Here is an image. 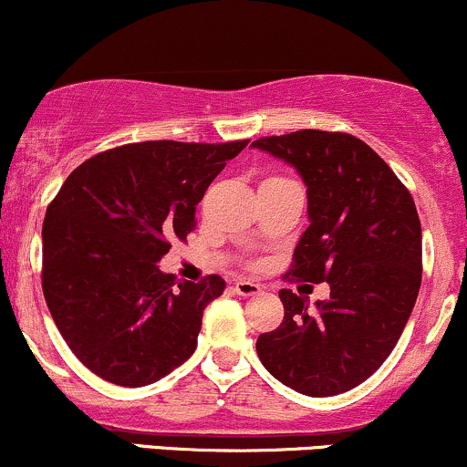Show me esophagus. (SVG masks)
<instances>
[{
	"label": "esophagus",
	"mask_w": 467,
	"mask_h": 467,
	"mask_svg": "<svg viewBox=\"0 0 467 467\" xmlns=\"http://www.w3.org/2000/svg\"><path fill=\"white\" fill-rule=\"evenodd\" d=\"M234 291H237L239 296L250 297L261 294V285L252 283V280H237V283H234Z\"/></svg>",
	"instance_id": "1"
}]
</instances>
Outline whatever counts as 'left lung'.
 Here are the masks:
<instances>
[{
    "label": "left lung",
    "mask_w": 467,
    "mask_h": 467,
    "mask_svg": "<svg viewBox=\"0 0 467 467\" xmlns=\"http://www.w3.org/2000/svg\"><path fill=\"white\" fill-rule=\"evenodd\" d=\"M252 148L285 161L306 184L308 228L289 274L328 283L330 297L280 289L285 319L258 337L274 379L324 398L368 380L391 355L422 283V226L415 202L389 165L361 139L300 130Z\"/></svg>",
    "instance_id": "obj_1"
}]
</instances>
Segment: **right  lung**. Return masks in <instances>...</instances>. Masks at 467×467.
Returning <instances> with one entry per match:
<instances>
[{
  "instance_id": "obj_1",
  "label": "right lung",
  "mask_w": 467,
  "mask_h": 467,
  "mask_svg": "<svg viewBox=\"0 0 467 467\" xmlns=\"http://www.w3.org/2000/svg\"><path fill=\"white\" fill-rule=\"evenodd\" d=\"M248 141H145L69 173L43 222V294L60 335L99 379L161 380L195 352L202 313L226 283L161 272L204 191Z\"/></svg>"
}]
</instances>
